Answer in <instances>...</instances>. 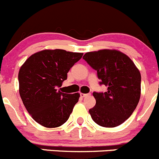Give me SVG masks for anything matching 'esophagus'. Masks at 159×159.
I'll return each mask as SVG.
<instances>
[{
    "label": "esophagus",
    "instance_id": "1",
    "mask_svg": "<svg viewBox=\"0 0 159 159\" xmlns=\"http://www.w3.org/2000/svg\"><path fill=\"white\" fill-rule=\"evenodd\" d=\"M81 97H82V98H84V97H86V96H89V94H84V93H81Z\"/></svg>",
    "mask_w": 159,
    "mask_h": 159
}]
</instances>
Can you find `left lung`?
Segmentation results:
<instances>
[{
	"label": "left lung",
	"instance_id": "1",
	"mask_svg": "<svg viewBox=\"0 0 159 159\" xmlns=\"http://www.w3.org/2000/svg\"><path fill=\"white\" fill-rule=\"evenodd\" d=\"M83 59L97 72L105 93L93 92L96 106L89 110L93 121L103 127L122 124L136 109L140 98L141 76L129 57L116 50L103 49L84 55Z\"/></svg>",
	"mask_w": 159,
	"mask_h": 159
}]
</instances>
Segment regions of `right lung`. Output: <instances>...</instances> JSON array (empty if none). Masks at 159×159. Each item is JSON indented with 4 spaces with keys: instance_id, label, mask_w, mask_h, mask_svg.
Masks as SVG:
<instances>
[{
    "instance_id": "add662e5",
    "label": "right lung",
    "mask_w": 159,
    "mask_h": 159,
    "mask_svg": "<svg viewBox=\"0 0 159 159\" xmlns=\"http://www.w3.org/2000/svg\"><path fill=\"white\" fill-rule=\"evenodd\" d=\"M83 53L63 49L43 50L30 56L19 72V95L33 119L47 128L64 124L79 94L57 90Z\"/></svg>"
}]
</instances>
